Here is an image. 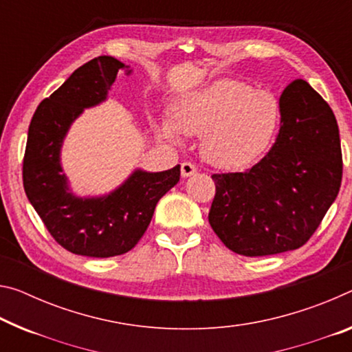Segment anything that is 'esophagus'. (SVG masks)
Here are the masks:
<instances>
[{
    "label": "esophagus",
    "mask_w": 352,
    "mask_h": 352,
    "mask_svg": "<svg viewBox=\"0 0 352 352\" xmlns=\"http://www.w3.org/2000/svg\"><path fill=\"white\" fill-rule=\"evenodd\" d=\"M180 170H182V177H183V178H188V177L197 174L196 166L191 164V163H183V164L180 166Z\"/></svg>",
    "instance_id": "obj_1"
}]
</instances>
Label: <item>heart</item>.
<instances>
[{
  "mask_svg": "<svg viewBox=\"0 0 352 352\" xmlns=\"http://www.w3.org/2000/svg\"><path fill=\"white\" fill-rule=\"evenodd\" d=\"M280 119V102L274 94L222 78L183 94L174 104V119H161L158 130L175 144L183 141V135L200 136V153L206 163L239 169L263 155Z\"/></svg>",
  "mask_w": 352,
  "mask_h": 352,
  "instance_id": "1",
  "label": "heart"
}]
</instances>
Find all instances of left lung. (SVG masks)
<instances>
[{
  "label": "left lung",
  "instance_id": "obj_1",
  "mask_svg": "<svg viewBox=\"0 0 352 352\" xmlns=\"http://www.w3.org/2000/svg\"><path fill=\"white\" fill-rule=\"evenodd\" d=\"M280 130L252 169L214 174L208 221L239 255L265 256L307 243L342 183L338 125L329 104L304 80L280 96Z\"/></svg>",
  "mask_w": 352,
  "mask_h": 352
}]
</instances>
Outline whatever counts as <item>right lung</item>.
Segmentation results:
<instances>
[{
	"instance_id": "add662e5",
	"label": "right lung",
	"mask_w": 352,
	"mask_h": 352,
	"mask_svg": "<svg viewBox=\"0 0 352 352\" xmlns=\"http://www.w3.org/2000/svg\"><path fill=\"white\" fill-rule=\"evenodd\" d=\"M119 70L113 56H98L72 74L37 106L28 130L23 186L31 205L60 246L72 254L108 258L136 246L158 200L180 180V166L163 172L138 167L113 191L78 196L60 163L70 126L85 109L102 104Z\"/></svg>"
}]
</instances>
